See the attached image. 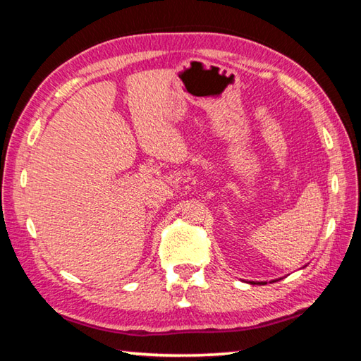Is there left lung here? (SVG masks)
Listing matches in <instances>:
<instances>
[{
    "instance_id": "1",
    "label": "left lung",
    "mask_w": 361,
    "mask_h": 361,
    "mask_svg": "<svg viewBox=\"0 0 361 361\" xmlns=\"http://www.w3.org/2000/svg\"><path fill=\"white\" fill-rule=\"evenodd\" d=\"M249 284H262V286H264V284H267V283H264V281H262V283H257V281H249Z\"/></svg>"
}]
</instances>
